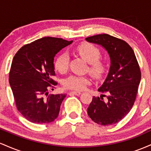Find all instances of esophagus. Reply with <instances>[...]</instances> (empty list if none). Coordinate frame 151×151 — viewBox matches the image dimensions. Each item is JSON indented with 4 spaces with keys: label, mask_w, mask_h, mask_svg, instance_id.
Instances as JSON below:
<instances>
[{
    "label": "esophagus",
    "mask_w": 151,
    "mask_h": 151,
    "mask_svg": "<svg viewBox=\"0 0 151 151\" xmlns=\"http://www.w3.org/2000/svg\"><path fill=\"white\" fill-rule=\"evenodd\" d=\"M70 93H72V94L77 95V96H79L81 94L80 91H71Z\"/></svg>",
    "instance_id": "obj_1"
}]
</instances>
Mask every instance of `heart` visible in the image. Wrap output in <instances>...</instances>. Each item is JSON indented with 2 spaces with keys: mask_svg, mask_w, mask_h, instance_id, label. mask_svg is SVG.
<instances>
[{
  "mask_svg": "<svg viewBox=\"0 0 151 151\" xmlns=\"http://www.w3.org/2000/svg\"><path fill=\"white\" fill-rule=\"evenodd\" d=\"M75 52L89 63L86 71L95 79H101L104 77L108 70V65L104 60L100 58L101 50L89 42H83L76 47ZM70 58L67 53H62L57 58L55 67L60 73H65L69 69ZM90 84V79L87 76L72 75L64 81V86L66 89L80 91L85 89Z\"/></svg>",
  "mask_w": 151,
  "mask_h": 151,
  "instance_id": "obj_1",
  "label": "heart"
}]
</instances>
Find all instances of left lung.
<instances>
[{"label":"left lung","instance_id":"1","mask_svg":"<svg viewBox=\"0 0 151 151\" xmlns=\"http://www.w3.org/2000/svg\"><path fill=\"white\" fill-rule=\"evenodd\" d=\"M86 40L104 47L111 59L108 76L98 89L103 94L93 96L88 115L99 125L115 124L129 114L136 100L141 78L139 65L131 47L123 40L99 34L86 37ZM104 97H107L106 101Z\"/></svg>","mask_w":151,"mask_h":151}]
</instances>
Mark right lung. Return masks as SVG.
<instances>
[{"label": "right lung", "mask_w": 151, "mask_h": 151, "mask_svg": "<svg viewBox=\"0 0 151 151\" xmlns=\"http://www.w3.org/2000/svg\"><path fill=\"white\" fill-rule=\"evenodd\" d=\"M72 42L62 38L45 37L25 45L12 62L9 83L16 107L27 120L35 124H48L57 119L66 94H50L48 90L58 82L54 58Z\"/></svg>", "instance_id": "right-lung-1"}]
</instances>
